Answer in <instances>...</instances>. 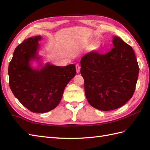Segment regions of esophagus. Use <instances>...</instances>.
Wrapping results in <instances>:
<instances>
[{"mask_svg":"<svg viewBox=\"0 0 150 150\" xmlns=\"http://www.w3.org/2000/svg\"><path fill=\"white\" fill-rule=\"evenodd\" d=\"M76 69L77 73H79V72H80V69H81V67H80L79 64H76Z\"/></svg>","mask_w":150,"mask_h":150,"instance_id":"esophagus-1","label":"esophagus"}]
</instances>
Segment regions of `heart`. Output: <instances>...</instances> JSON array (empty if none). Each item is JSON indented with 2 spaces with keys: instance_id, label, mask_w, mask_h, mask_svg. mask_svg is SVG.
<instances>
[{
  "instance_id": "1",
  "label": "heart",
  "mask_w": 150,
  "mask_h": 150,
  "mask_svg": "<svg viewBox=\"0 0 150 150\" xmlns=\"http://www.w3.org/2000/svg\"><path fill=\"white\" fill-rule=\"evenodd\" d=\"M84 47L86 48L91 49L93 50H98L100 47V44L99 42H88L84 44Z\"/></svg>"
}]
</instances>
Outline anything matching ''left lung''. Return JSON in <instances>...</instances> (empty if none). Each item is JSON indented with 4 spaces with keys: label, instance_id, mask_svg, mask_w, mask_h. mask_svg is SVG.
Masks as SVG:
<instances>
[{
    "label": "left lung",
    "instance_id": "left-lung-1",
    "mask_svg": "<svg viewBox=\"0 0 150 150\" xmlns=\"http://www.w3.org/2000/svg\"><path fill=\"white\" fill-rule=\"evenodd\" d=\"M113 47L106 54L90 52L81 59L86 97L93 108L111 111L124 105L132 97L139 67L133 48L115 36Z\"/></svg>",
    "mask_w": 150,
    "mask_h": 150
}]
</instances>
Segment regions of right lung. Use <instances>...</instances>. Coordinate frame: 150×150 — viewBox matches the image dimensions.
Listing matches in <instances>:
<instances>
[{
  "label": "right lung",
  "mask_w": 150,
  "mask_h": 150,
  "mask_svg": "<svg viewBox=\"0 0 150 150\" xmlns=\"http://www.w3.org/2000/svg\"><path fill=\"white\" fill-rule=\"evenodd\" d=\"M42 36L24 40L13 54L8 65L9 86L15 97L33 112H46L59 104L64 88L76 73L72 64L57 66L43 65L39 54ZM34 62L38 63L34 68Z\"/></svg>",
  "instance_id": "obj_1"
}]
</instances>
